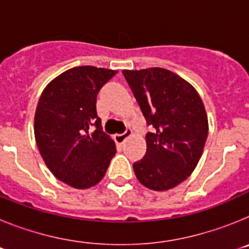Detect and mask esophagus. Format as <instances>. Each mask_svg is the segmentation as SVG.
Here are the masks:
<instances>
[{"label": "esophagus", "instance_id": "34e87169", "mask_svg": "<svg viewBox=\"0 0 249 249\" xmlns=\"http://www.w3.org/2000/svg\"><path fill=\"white\" fill-rule=\"evenodd\" d=\"M132 135V129L131 128H127L126 131L123 132V133H120V135H114V141L117 142V143H123L129 136Z\"/></svg>", "mask_w": 249, "mask_h": 249}]
</instances>
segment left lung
<instances>
[{
    "label": "left lung",
    "mask_w": 249,
    "mask_h": 249,
    "mask_svg": "<svg viewBox=\"0 0 249 249\" xmlns=\"http://www.w3.org/2000/svg\"><path fill=\"white\" fill-rule=\"evenodd\" d=\"M123 76L152 132L144 157L133 163L136 177L153 191L171 190L195 171L208 136V120L193 86L160 67L124 70Z\"/></svg>",
    "instance_id": "8db88e82"
}]
</instances>
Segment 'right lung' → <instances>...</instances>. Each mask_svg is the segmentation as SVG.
Segmentation results:
<instances>
[{"mask_svg":"<svg viewBox=\"0 0 249 249\" xmlns=\"http://www.w3.org/2000/svg\"><path fill=\"white\" fill-rule=\"evenodd\" d=\"M116 73L93 66L73 67L51 81L39 97L37 147L54 177L73 188L96 186L116 155L96 109L98 92Z\"/></svg>","mask_w":249,"mask_h":249,"instance_id":"1","label":"right lung"}]
</instances>
